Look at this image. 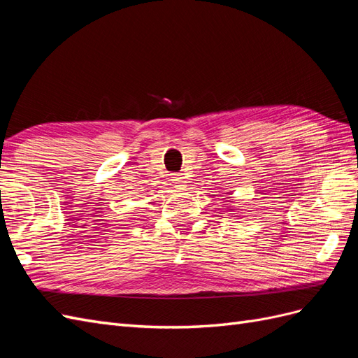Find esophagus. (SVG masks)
Instances as JSON below:
<instances>
[{"label":"esophagus","instance_id":"esophagus-1","mask_svg":"<svg viewBox=\"0 0 358 358\" xmlns=\"http://www.w3.org/2000/svg\"><path fill=\"white\" fill-rule=\"evenodd\" d=\"M171 182H173V185L183 187V185H185V183H187V179H185V176L180 175V173H179V175H175V176L171 178Z\"/></svg>","mask_w":358,"mask_h":358}]
</instances>
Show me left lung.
<instances>
[{"instance_id": "obj_1", "label": "left lung", "mask_w": 358, "mask_h": 358, "mask_svg": "<svg viewBox=\"0 0 358 358\" xmlns=\"http://www.w3.org/2000/svg\"><path fill=\"white\" fill-rule=\"evenodd\" d=\"M230 210H233V209H230Z\"/></svg>"}]
</instances>
